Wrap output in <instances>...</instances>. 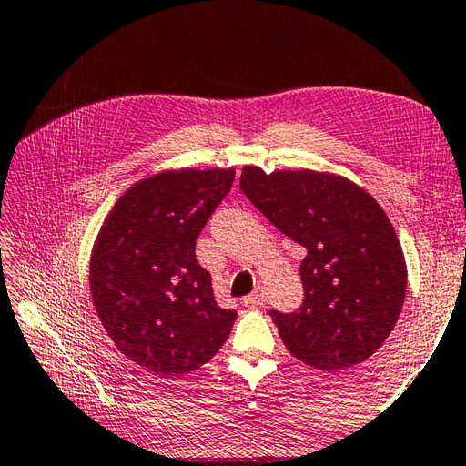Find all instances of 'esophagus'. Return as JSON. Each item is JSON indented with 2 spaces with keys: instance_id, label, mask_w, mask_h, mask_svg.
Instances as JSON below:
<instances>
[{
  "instance_id": "34e87169",
  "label": "esophagus",
  "mask_w": 466,
  "mask_h": 466,
  "mask_svg": "<svg viewBox=\"0 0 466 466\" xmlns=\"http://www.w3.org/2000/svg\"><path fill=\"white\" fill-rule=\"evenodd\" d=\"M244 304H248V306H264L266 304V294H264L262 286H258V289H254L252 294L246 296Z\"/></svg>"
}]
</instances>
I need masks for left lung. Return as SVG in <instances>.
Segmentation results:
<instances>
[{"label": "left lung", "mask_w": 466, "mask_h": 466, "mask_svg": "<svg viewBox=\"0 0 466 466\" xmlns=\"http://www.w3.org/2000/svg\"><path fill=\"white\" fill-rule=\"evenodd\" d=\"M246 198L306 248L299 310H270L290 354L320 370L364 362L389 339L407 292V262L380 204L342 176L244 166Z\"/></svg>", "instance_id": "left-lung-1"}]
</instances>
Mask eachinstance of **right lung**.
I'll use <instances>...</instances> for the list:
<instances>
[{"mask_svg":"<svg viewBox=\"0 0 466 466\" xmlns=\"http://www.w3.org/2000/svg\"><path fill=\"white\" fill-rule=\"evenodd\" d=\"M236 172L167 170L134 184L100 228L90 260L96 312L117 350L157 376L187 374L222 349L236 310L214 300L196 238Z\"/></svg>","mask_w":466,"mask_h":466,"instance_id":"right-lung-1","label":"right lung"}]
</instances>
